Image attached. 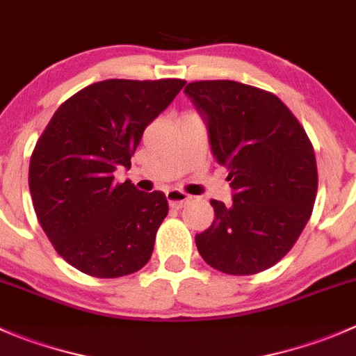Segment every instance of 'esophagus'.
Returning a JSON list of instances; mask_svg holds the SVG:
<instances>
[{"label":"esophagus","mask_w":356,"mask_h":356,"mask_svg":"<svg viewBox=\"0 0 356 356\" xmlns=\"http://www.w3.org/2000/svg\"><path fill=\"white\" fill-rule=\"evenodd\" d=\"M165 196H167L172 208H182L189 201V196L186 195V193L179 191V189H168V191L165 193Z\"/></svg>","instance_id":"34e87169"}]
</instances>
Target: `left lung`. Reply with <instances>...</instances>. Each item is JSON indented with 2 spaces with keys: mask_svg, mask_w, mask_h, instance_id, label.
Returning <instances> with one entry per match:
<instances>
[{
  "mask_svg": "<svg viewBox=\"0 0 356 356\" xmlns=\"http://www.w3.org/2000/svg\"><path fill=\"white\" fill-rule=\"evenodd\" d=\"M184 92L207 122L211 153L232 188V204L210 201L215 218L196 234L200 254L224 274L267 270L289 253L314 210V146L288 106L264 89L196 81Z\"/></svg>",
  "mask_w": 356,
  "mask_h": 356,
  "instance_id": "left-lung-1",
  "label": "left lung"
}]
</instances>
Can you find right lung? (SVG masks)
Here are the masks:
<instances>
[{"instance_id": "add662e5", "label": "right lung", "mask_w": 356, "mask_h": 356, "mask_svg": "<svg viewBox=\"0 0 356 356\" xmlns=\"http://www.w3.org/2000/svg\"><path fill=\"white\" fill-rule=\"evenodd\" d=\"M182 79H108L60 105L35 143L29 189L35 215L60 257L92 277L138 272L152 258L168 213L163 193L115 182L145 129L179 95Z\"/></svg>"}]
</instances>
